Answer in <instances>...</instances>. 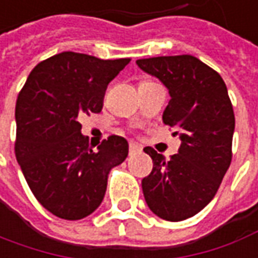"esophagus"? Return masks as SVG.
Here are the masks:
<instances>
[{"label":"esophagus","instance_id":"1","mask_svg":"<svg viewBox=\"0 0 258 258\" xmlns=\"http://www.w3.org/2000/svg\"><path fill=\"white\" fill-rule=\"evenodd\" d=\"M142 152V147L139 145H135V143H131V146H129V154L131 156H135V154H139Z\"/></svg>","mask_w":258,"mask_h":258}]
</instances>
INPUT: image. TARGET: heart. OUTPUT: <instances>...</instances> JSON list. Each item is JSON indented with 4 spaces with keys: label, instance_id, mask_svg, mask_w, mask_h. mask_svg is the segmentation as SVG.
Returning a JSON list of instances; mask_svg holds the SVG:
<instances>
[{
    "label": "heart",
    "instance_id": "obj_1",
    "mask_svg": "<svg viewBox=\"0 0 258 258\" xmlns=\"http://www.w3.org/2000/svg\"><path fill=\"white\" fill-rule=\"evenodd\" d=\"M142 83H149V81H142ZM142 83H140V84H142Z\"/></svg>",
    "mask_w": 258,
    "mask_h": 258
}]
</instances>
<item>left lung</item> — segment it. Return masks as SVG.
I'll return each mask as SVG.
<instances>
[{
  "label": "left lung",
  "instance_id": "1",
  "mask_svg": "<svg viewBox=\"0 0 258 258\" xmlns=\"http://www.w3.org/2000/svg\"><path fill=\"white\" fill-rule=\"evenodd\" d=\"M136 64L166 85L170 101L163 122L180 135L178 153L166 160L152 147V173L142 180L153 214L164 221L188 219L212 201L232 161L233 106L222 77L200 58H140Z\"/></svg>",
  "mask_w": 258,
  "mask_h": 258
}]
</instances>
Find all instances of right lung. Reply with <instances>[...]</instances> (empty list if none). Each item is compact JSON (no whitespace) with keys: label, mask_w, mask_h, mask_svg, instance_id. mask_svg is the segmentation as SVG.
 <instances>
[{"label":"right lung","mask_w":258,"mask_h":258,"mask_svg":"<svg viewBox=\"0 0 258 258\" xmlns=\"http://www.w3.org/2000/svg\"><path fill=\"white\" fill-rule=\"evenodd\" d=\"M129 61L63 51L39 63L18 95L15 156L36 200L61 219L91 215L104 200L109 171L127 157L120 136L94 152L80 119L101 112L106 87Z\"/></svg>","instance_id":"1"}]
</instances>
